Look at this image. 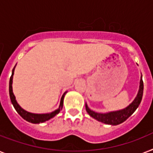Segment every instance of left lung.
<instances>
[{
	"mask_svg": "<svg viewBox=\"0 0 153 153\" xmlns=\"http://www.w3.org/2000/svg\"><path fill=\"white\" fill-rule=\"evenodd\" d=\"M143 89L144 84L143 81H142V75H141L137 96L134 98V100H133L132 102L130 103L128 106L126 107L125 108L118 110V111H109V112L107 113H99L91 110L88 107L87 104L85 103V110L91 117H93L97 121L101 122L103 123L108 124V125L116 126V125H119V124L126 121L130 115L136 111V109L138 108L139 105H140V103L141 101V99H142Z\"/></svg>",
	"mask_w": 153,
	"mask_h": 153,
	"instance_id": "8db88e82",
	"label": "left lung"
}]
</instances>
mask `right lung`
<instances>
[{
  "mask_svg": "<svg viewBox=\"0 0 153 153\" xmlns=\"http://www.w3.org/2000/svg\"><path fill=\"white\" fill-rule=\"evenodd\" d=\"M16 66L13 68V70L12 71V76L10 78L9 81V96L10 99H11V101H12V105L14 106L15 109L16 110V111L19 114L21 117L24 119L26 121L29 122V123H44V122H46L48 120H51L52 118H53L54 116L59 114V112L60 111L62 108H63V105H64V98L65 94L68 93V91L65 92L63 96L61 97V100H60V104H59V108L55 110V111H52V112L49 113H45V114H36V113H31L29 112V111H26L23 108H22L19 105L17 101L16 100V97H15L14 94H13V91H12V79H13V75H14V71L15 68H16Z\"/></svg>",
  "mask_w": 153,
  "mask_h": 153,
  "instance_id": "right-lung-1",
  "label": "right lung"
}]
</instances>
